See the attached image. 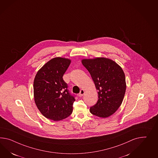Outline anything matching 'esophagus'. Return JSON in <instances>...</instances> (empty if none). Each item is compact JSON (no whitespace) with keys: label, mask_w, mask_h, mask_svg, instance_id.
I'll list each match as a JSON object with an SVG mask.
<instances>
[{"label":"esophagus","mask_w":158,"mask_h":158,"mask_svg":"<svg viewBox=\"0 0 158 158\" xmlns=\"http://www.w3.org/2000/svg\"><path fill=\"white\" fill-rule=\"evenodd\" d=\"M84 93H85V91L83 89H81V90H80V92L79 93V96L81 97V96H82L84 94Z\"/></svg>","instance_id":"1"}]
</instances>
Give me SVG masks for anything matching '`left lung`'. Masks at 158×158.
I'll return each instance as SVG.
<instances>
[{
  "label": "left lung",
  "mask_w": 158,
  "mask_h": 158,
  "mask_svg": "<svg viewBox=\"0 0 158 158\" xmlns=\"http://www.w3.org/2000/svg\"><path fill=\"white\" fill-rule=\"evenodd\" d=\"M98 91L97 103L90 108L92 114L105 118L114 113L122 104L126 90V77L122 68L108 58L82 60Z\"/></svg>",
  "instance_id": "obj_1"
}]
</instances>
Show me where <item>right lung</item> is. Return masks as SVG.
Here are the masks:
<instances>
[{"label": "right lung", "mask_w": 158, "mask_h": 158, "mask_svg": "<svg viewBox=\"0 0 158 158\" xmlns=\"http://www.w3.org/2000/svg\"><path fill=\"white\" fill-rule=\"evenodd\" d=\"M70 60L57 57L48 61L36 73L34 81V96L36 106L45 117L59 121L73 111L75 95L69 92L63 76Z\"/></svg>", "instance_id": "right-lung-1"}]
</instances>
